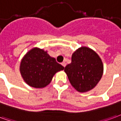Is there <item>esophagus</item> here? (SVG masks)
Here are the masks:
<instances>
[{"label":"esophagus","instance_id":"34e87169","mask_svg":"<svg viewBox=\"0 0 121 121\" xmlns=\"http://www.w3.org/2000/svg\"><path fill=\"white\" fill-rule=\"evenodd\" d=\"M61 64L62 65V66H63L65 67V66H66V63L65 62H62Z\"/></svg>","mask_w":121,"mask_h":121}]
</instances>
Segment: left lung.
<instances>
[{
    "mask_svg": "<svg viewBox=\"0 0 121 121\" xmlns=\"http://www.w3.org/2000/svg\"><path fill=\"white\" fill-rule=\"evenodd\" d=\"M70 83L79 92L93 89L103 76V64L97 53L87 47L79 48L64 68Z\"/></svg>",
    "mask_w": 121,
    "mask_h": 121,
    "instance_id": "left-lung-1",
    "label": "left lung"
}]
</instances>
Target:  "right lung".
<instances>
[{
  "label": "right lung",
  "instance_id": "right-lung-1",
  "mask_svg": "<svg viewBox=\"0 0 121 121\" xmlns=\"http://www.w3.org/2000/svg\"><path fill=\"white\" fill-rule=\"evenodd\" d=\"M64 69L47 52L37 48H33L24 55L20 66L24 81L29 86L36 88L48 85L55 74Z\"/></svg>",
  "mask_w": 121,
  "mask_h": 121
}]
</instances>
